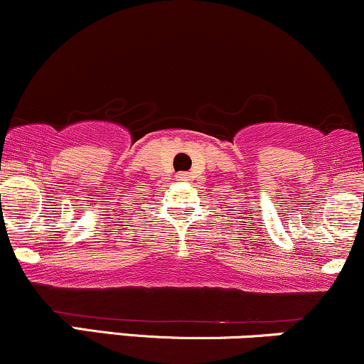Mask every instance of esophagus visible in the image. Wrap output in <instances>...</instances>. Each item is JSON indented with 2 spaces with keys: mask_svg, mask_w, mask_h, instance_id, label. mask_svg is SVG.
<instances>
[{
  "mask_svg": "<svg viewBox=\"0 0 364 364\" xmlns=\"http://www.w3.org/2000/svg\"><path fill=\"white\" fill-rule=\"evenodd\" d=\"M178 178H179V179H186V178H188V173H179Z\"/></svg>",
  "mask_w": 364,
  "mask_h": 364,
  "instance_id": "obj_1",
  "label": "esophagus"
}]
</instances>
